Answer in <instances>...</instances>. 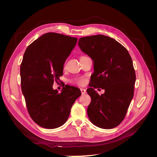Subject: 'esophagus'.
Wrapping results in <instances>:
<instances>
[{"label":"esophagus","mask_w":157,"mask_h":157,"mask_svg":"<svg viewBox=\"0 0 157 157\" xmlns=\"http://www.w3.org/2000/svg\"><path fill=\"white\" fill-rule=\"evenodd\" d=\"M80 91H81L82 94H86V89H84V88H80Z\"/></svg>","instance_id":"34e87169"}]
</instances>
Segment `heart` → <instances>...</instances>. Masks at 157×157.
Returning <instances> with one entry per match:
<instances>
[{"label":"heart","mask_w":157,"mask_h":157,"mask_svg":"<svg viewBox=\"0 0 157 157\" xmlns=\"http://www.w3.org/2000/svg\"><path fill=\"white\" fill-rule=\"evenodd\" d=\"M72 82L78 85H83L85 83V79L84 77H77L73 78Z\"/></svg>","instance_id":"obj_1"}]
</instances>
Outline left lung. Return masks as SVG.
<instances>
[{"mask_svg":"<svg viewBox=\"0 0 157 157\" xmlns=\"http://www.w3.org/2000/svg\"><path fill=\"white\" fill-rule=\"evenodd\" d=\"M78 43L94 61V72L87 89L91 97L88 118L95 126L111 129L124 120L134 96L136 77L132 59L126 48L107 36L82 37ZM98 87L105 93L99 95L94 90Z\"/></svg>","mask_w":157,"mask_h":157,"instance_id":"8db88e82","label":"left lung"}]
</instances>
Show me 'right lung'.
I'll use <instances>...</instances> for the list:
<instances>
[{
    "instance_id": "obj_1",
    "label": "right lung",
    "mask_w": 157,
    "mask_h": 157,
    "mask_svg": "<svg viewBox=\"0 0 157 157\" xmlns=\"http://www.w3.org/2000/svg\"><path fill=\"white\" fill-rule=\"evenodd\" d=\"M75 37L47 33L27 47L20 66L21 86L30 117L40 126L54 129L64 124L81 95L65 86L59 93L54 82L63 75V65L77 44Z\"/></svg>"
}]
</instances>
